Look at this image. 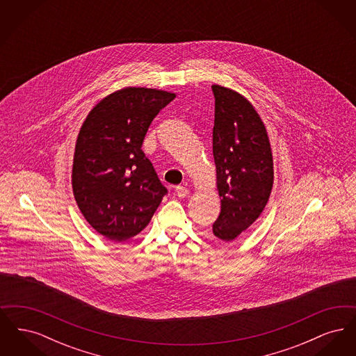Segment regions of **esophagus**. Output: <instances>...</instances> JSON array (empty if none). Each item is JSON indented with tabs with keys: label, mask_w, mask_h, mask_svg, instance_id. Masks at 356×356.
<instances>
[{
	"label": "esophagus",
	"mask_w": 356,
	"mask_h": 356,
	"mask_svg": "<svg viewBox=\"0 0 356 356\" xmlns=\"http://www.w3.org/2000/svg\"><path fill=\"white\" fill-rule=\"evenodd\" d=\"M175 192L179 197H186V195L189 193V189L184 186H177L175 188Z\"/></svg>",
	"instance_id": "34e87169"
}]
</instances>
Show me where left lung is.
<instances>
[{
  "label": "left lung",
  "instance_id": "1",
  "mask_svg": "<svg viewBox=\"0 0 356 356\" xmlns=\"http://www.w3.org/2000/svg\"><path fill=\"white\" fill-rule=\"evenodd\" d=\"M212 141L221 197L220 215L212 231L229 241L261 215L271 195L273 161L266 127L251 102L220 85H212Z\"/></svg>",
  "mask_w": 356,
  "mask_h": 356
}]
</instances>
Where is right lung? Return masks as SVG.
<instances>
[{
	"label": "right lung",
	"mask_w": 356,
	"mask_h": 356,
	"mask_svg": "<svg viewBox=\"0 0 356 356\" xmlns=\"http://www.w3.org/2000/svg\"><path fill=\"white\" fill-rule=\"evenodd\" d=\"M175 97L149 88L121 89L99 102L80 129L74 199L86 221L109 240L140 234L168 193L141 145L153 119Z\"/></svg>",
	"instance_id": "1"
}]
</instances>
